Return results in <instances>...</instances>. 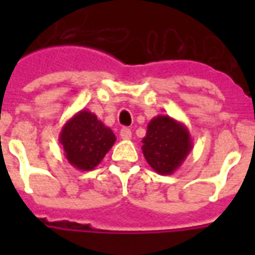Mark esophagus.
<instances>
[{"mask_svg": "<svg viewBox=\"0 0 255 255\" xmlns=\"http://www.w3.org/2000/svg\"><path fill=\"white\" fill-rule=\"evenodd\" d=\"M120 137L123 140H129L132 137V132L129 128H122L120 129Z\"/></svg>", "mask_w": 255, "mask_h": 255, "instance_id": "esophagus-1", "label": "esophagus"}]
</instances>
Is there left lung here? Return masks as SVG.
Wrapping results in <instances>:
<instances>
[{"mask_svg":"<svg viewBox=\"0 0 255 255\" xmlns=\"http://www.w3.org/2000/svg\"><path fill=\"white\" fill-rule=\"evenodd\" d=\"M141 143L147 163L159 174L176 172L193 148L185 124L168 115H157L148 123Z\"/></svg>","mask_w":255,"mask_h":255,"instance_id":"1","label":"left lung"}]
</instances>
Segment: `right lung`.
I'll use <instances>...</instances> for the list:
<instances>
[{"label": "right lung", "instance_id": "right-lung-1", "mask_svg": "<svg viewBox=\"0 0 255 255\" xmlns=\"http://www.w3.org/2000/svg\"><path fill=\"white\" fill-rule=\"evenodd\" d=\"M115 141L111 128L106 127L88 110H82L70 118L59 133L66 159L79 170L95 169Z\"/></svg>", "mask_w": 255, "mask_h": 255}]
</instances>
